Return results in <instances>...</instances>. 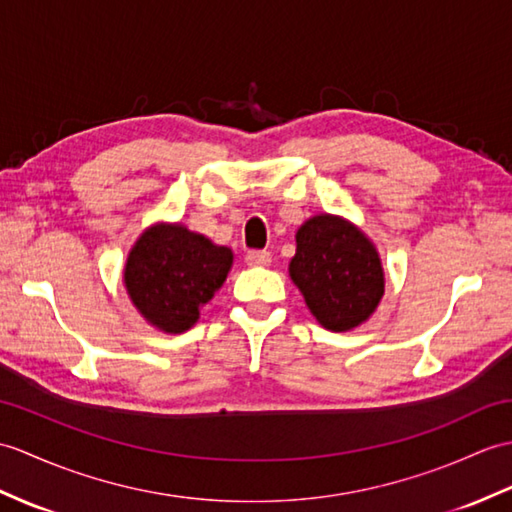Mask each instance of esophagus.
I'll return each mask as SVG.
<instances>
[{
  "label": "esophagus",
  "mask_w": 512,
  "mask_h": 512,
  "mask_svg": "<svg viewBox=\"0 0 512 512\" xmlns=\"http://www.w3.org/2000/svg\"><path fill=\"white\" fill-rule=\"evenodd\" d=\"M272 261L268 251H248L246 253V264L248 266H268Z\"/></svg>",
  "instance_id": "34e87169"
}]
</instances>
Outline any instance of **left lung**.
<instances>
[{"instance_id":"left-lung-1","label":"left lung","mask_w":512,"mask_h":512,"mask_svg":"<svg viewBox=\"0 0 512 512\" xmlns=\"http://www.w3.org/2000/svg\"><path fill=\"white\" fill-rule=\"evenodd\" d=\"M290 277L329 331H349L371 318L386 283L375 244L355 224L329 213L296 231Z\"/></svg>"}]
</instances>
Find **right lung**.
I'll return each instance as SVG.
<instances>
[{
  "mask_svg": "<svg viewBox=\"0 0 512 512\" xmlns=\"http://www.w3.org/2000/svg\"><path fill=\"white\" fill-rule=\"evenodd\" d=\"M233 253L183 224H154L130 248L124 285L137 312L165 334H183L227 281Z\"/></svg>",
  "mask_w": 512,
  "mask_h": 512,
  "instance_id": "add662e5",
  "label": "right lung"
}]
</instances>
